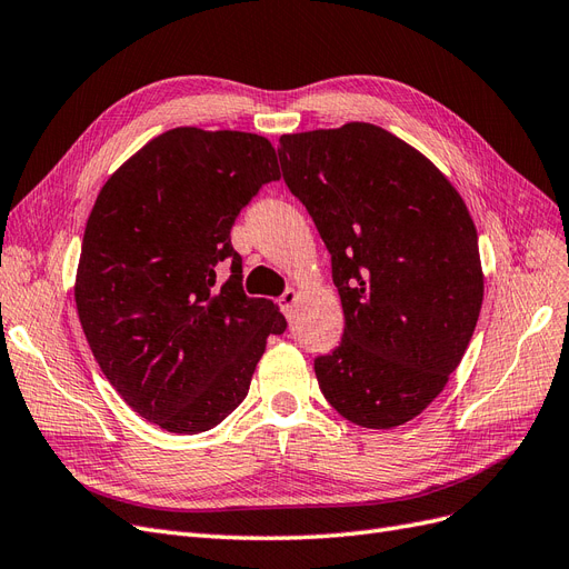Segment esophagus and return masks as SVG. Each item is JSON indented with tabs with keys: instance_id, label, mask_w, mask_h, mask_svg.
<instances>
[{
	"instance_id": "esophagus-1",
	"label": "esophagus",
	"mask_w": 569,
	"mask_h": 569,
	"mask_svg": "<svg viewBox=\"0 0 569 569\" xmlns=\"http://www.w3.org/2000/svg\"><path fill=\"white\" fill-rule=\"evenodd\" d=\"M297 299H299V291H297L295 287H289L278 301H280V308H282V311H284V313H289V308L297 303Z\"/></svg>"
}]
</instances>
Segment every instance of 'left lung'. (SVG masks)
<instances>
[{"label":"left lung","instance_id":"obj_1","mask_svg":"<svg viewBox=\"0 0 569 569\" xmlns=\"http://www.w3.org/2000/svg\"><path fill=\"white\" fill-rule=\"evenodd\" d=\"M278 153L341 297V343L316 358L320 391L353 425H406L460 366L485 299L468 206L425 153L372 123L282 134Z\"/></svg>","mask_w":569,"mask_h":569}]
</instances>
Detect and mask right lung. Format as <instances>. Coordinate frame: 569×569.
<instances>
[{
	"label": "right lung",
	"mask_w": 569,
	"mask_h": 569,
	"mask_svg": "<svg viewBox=\"0 0 569 569\" xmlns=\"http://www.w3.org/2000/svg\"><path fill=\"white\" fill-rule=\"evenodd\" d=\"M272 144L237 130L173 128L101 187L82 237L76 306L101 372L166 432L199 435L247 399L278 303L242 289L230 230L266 182ZM220 262L231 278L217 284Z\"/></svg>",
	"instance_id": "right-lung-1"
}]
</instances>
